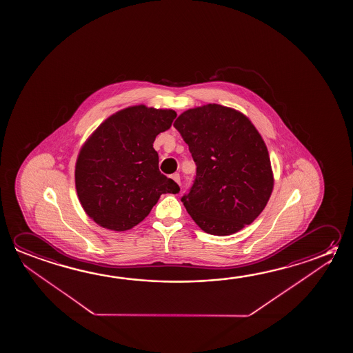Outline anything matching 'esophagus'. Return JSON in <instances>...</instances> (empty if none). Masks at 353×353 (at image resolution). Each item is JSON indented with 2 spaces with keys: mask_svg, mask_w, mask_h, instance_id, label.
Listing matches in <instances>:
<instances>
[{
  "mask_svg": "<svg viewBox=\"0 0 353 353\" xmlns=\"http://www.w3.org/2000/svg\"><path fill=\"white\" fill-rule=\"evenodd\" d=\"M171 179H174L176 183H181V179H179V174H174L171 176Z\"/></svg>",
  "mask_w": 353,
  "mask_h": 353,
  "instance_id": "esophagus-1",
  "label": "esophagus"
}]
</instances>
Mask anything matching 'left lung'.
I'll return each instance as SVG.
<instances>
[{"label":"left lung","instance_id":"1","mask_svg":"<svg viewBox=\"0 0 353 353\" xmlns=\"http://www.w3.org/2000/svg\"><path fill=\"white\" fill-rule=\"evenodd\" d=\"M174 127L196 162L194 183L181 198L203 232H240L266 207L273 190L266 144L249 118L220 104L185 110Z\"/></svg>","mask_w":353,"mask_h":353}]
</instances>
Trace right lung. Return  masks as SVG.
<instances>
[{
	"instance_id": "1",
	"label": "right lung",
	"mask_w": 353,
	"mask_h": 353,
	"mask_svg": "<svg viewBox=\"0 0 353 353\" xmlns=\"http://www.w3.org/2000/svg\"><path fill=\"white\" fill-rule=\"evenodd\" d=\"M172 110L128 107L107 118L80 150L75 185L82 208L99 226L125 232L149 215L163 193H179L159 170L152 148L176 118Z\"/></svg>"
}]
</instances>
